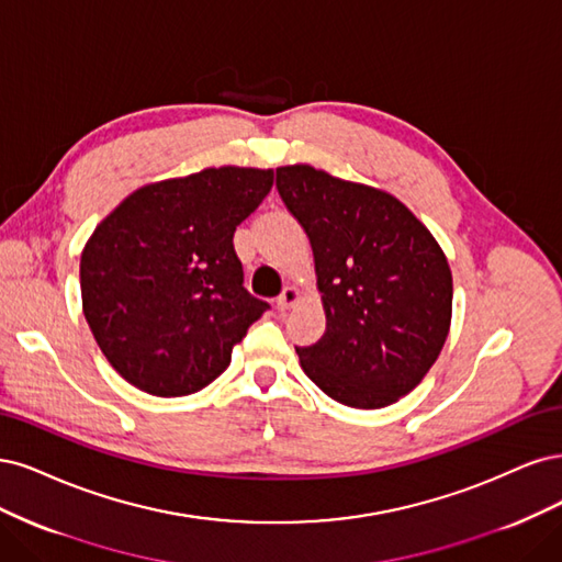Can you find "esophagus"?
Wrapping results in <instances>:
<instances>
[{
  "label": "esophagus",
  "instance_id": "esophagus-1",
  "mask_svg": "<svg viewBox=\"0 0 562 562\" xmlns=\"http://www.w3.org/2000/svg\"><path fill=\"white\" fill-rule=\"evenodd\" d=\"M301 301V292L296 286H284L282 294L278 296V307L280 311H289V307H294Z\"/></svg>",
  "mask_w": 562,
  "mask_h": 562
}]
</instances>
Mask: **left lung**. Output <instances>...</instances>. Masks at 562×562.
<instances>
[{"mask_svg":"<svg viewBox=\"0 0 562 562\" xmlns=\"http://www.w3.org/2000/svg\"><path fill=\"white\" fill-rule=\"evenodd\" d=\"M282 203L311 238L327 331L296 348L338 404L383 408L420 385L452 311V278L434 235L394 195L311 166L276 170Z\"/></svg>","mask_w":562,"mask_h":562,"instance_id":"obj_1","label":"left lung"}]
</instances>
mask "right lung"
<instances>
[{
  "label": "right lung",
  "instance_id": "add662e5",
  "mask_svg": "<svg viewBox=\"0 0 562 562\" xmlns=\"http://www.w3.org/2000/svg\"><path fill=\"white\" fill-rule=\"evenodd\" d=\"M273 170L207 168L142 187L81 255L83 315L102 355L142 392L184 396L231 364L268 303L243 286L233 233Z\"/></svg>",
  "mask_w": 562,
  "mask_h": 562
}]
</instances>
